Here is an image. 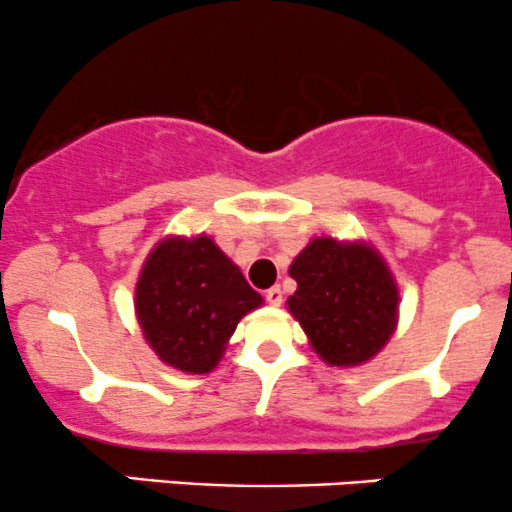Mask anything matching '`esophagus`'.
I'll list each match as a JSON object with an SVG mask.
<instances>
[{
    "label": "esophagus",
    "instance_id": "34e87169",
    "mask_svg": "<svg viewBox=\"0 0 512 512\" xmlns=\"http://www.w3.org/2000/svg\"><path fill=\"white\" fill-rule=\"evenodd\" d=\"M264 298H267L269 305H281V301H284V293H281L279 286H272V289L264 291Z\"/></svg>",
    "mask_w": 512,
    "mask_h": 512
}]
</instances>
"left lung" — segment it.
<instances>
[{
  "label": "left lung",
  "mask_w": 512,
  "mask_h": 512,
  "mask_svg": "<svg viewBox=\"0 0 512 512\" xmlns=\"http://www.w3.org/2000/svg\"><path fill=\"white\" fill-rule=\"evenodd\" d=\"M298 289L289 310L332 366H358L383 349L397 325V286L378 252L315 238L289 269Z\"/></svg>",
  "instance_id": "obj_1"
}]
</instances>
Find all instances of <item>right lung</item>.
<instances>
[{"label":"right lung","mask_w":512,"mask_h":512,"mask_svg":"<svg viewBox=\"0 0 512 512\" xmlns=\"http://www.w3.org/2000/svg\"><path fill=\"white\" fill-rule=\"evenodd\" d=\"M260 303V293L207 236L163 240L137 284L146 342L161 361L185 373H209L240 317Z\"/></svg>","instance_id":"1"}]
</instances>
